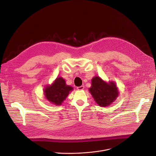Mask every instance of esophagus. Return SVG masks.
I'll list each match as a JSON object with an SVG mask.
<instances>
[{
  "label": "esophagus",
  "instance_id": "obj_1",
  "mask_svg": "<svg viewBox=\"0 0 156 156\" xmlns=\"http://www.w3.org/2000/svg\"><path fill=\"white\" fill-rule=\"evenodd\" d=\"M84 89V86H80V87H77V89L79 90H82Z\"/></svg>",
  "mask_w": 156,
  "mask_h": 156
}]
</instances>
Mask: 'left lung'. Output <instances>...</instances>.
I'll return each mask as SVG.
<instances>
[{
	"instance_id": "8db88e82",
	"label": "left lung",
	"mask_w": 156,
	"mask_h": 156,
	"mask_svg": "<svg viewBox=\"0 0 156 156\" xmlns=\"http://www.w3.org/2000/svg\"><path fill=\"white\" fill-rule=\"evenodd\" d=\"M89 91L94 101L101 107L108 106L118 96L116 86L113 82L107 84L98 76H95L92 80V87Z\"/></svg>"
}]
</instances>
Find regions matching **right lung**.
<instances>
[{"label": "right lung", "instance_id": "right-lung-1", "mask_svg": "<svg viewBox=\"0 0 156 156\" xmlns=\"http://www.w3.org/2000/svg\"><path fill=\"white\" fill-rule=\"evenodd\" d=\"M62 77L57 78L55 82L44 89V95L47 99L56 105H61L62 101L68 96L70 91L73 90L70 86H67Z\"/></svg>", "mask_w": 156, "mask_h": 156}]
</instances>
